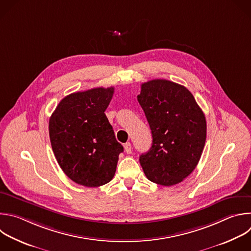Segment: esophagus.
Here are the masks:
<instances>
[{"label": "esophagus", "instance_id": "esophagus-1", "mask_svg": "<svg viewBox=\"0 0 251 251\" xmlns=\"http://www.w3.org/2000/svg\"><path fill=\"white\" fill-rule=\"evenodd\" d=\"M124 150H125V151H126L127 153H131V151H132V146H131V144H130V143H126V144L124 145Z\"/></svg>", "mask_w": 251, "mask_h": 251}]
</instances>
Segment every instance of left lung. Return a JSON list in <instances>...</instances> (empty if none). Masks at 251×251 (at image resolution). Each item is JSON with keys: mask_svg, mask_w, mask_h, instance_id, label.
Masks as SVG:
<instances>
[{"mask_svg": "<svg viewBox=\"0 0 251 251\" xmlns=\"http://www.w3.org/2000/svg\"><path fill=\"white\" fill-rule=\"evenodd\" d=\"M149 122L152 144L140 155L149 180L172 186L197 166L207 135L206 118L193 95L168 79L142 83L137 97Z\"/></svg>", "mask_w": 251, "mask_h": 251, "instance_id": "obj_1", "label": "left lung"}]
</instances>
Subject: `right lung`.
<instances>
[{"label": "right lung", "instance_id": "add662e5", "mask_svg": "<svg viewBox=\"0 0 251 251\" xmlns=\"http://www.w3.org/2000/svg\"><path fill=\"white\" fill-rule=\"evenodd\" d=\"M114 88H96L65 97L49 119L55 157L65 175L87 187L108 183L123 147L104 111Z\"/></svg>", "mask_w": 251, "mask_h": 251}]
</instances>
